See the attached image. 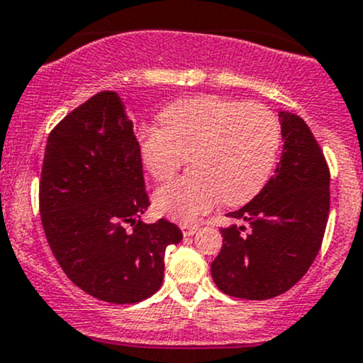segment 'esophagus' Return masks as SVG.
Wrapping results in <instances>:
<instances>
[{
	"instance_id": "obj_1",
	"label": "esophagus",
	"mask_w": 363,
	"mask_h": 363,
	"mask_svg": "<svg viewBox=\"0 0 363 363\" xmlns=\"http://www.w3.org/2000/svg\"><path fill=\"white\" fill-rule=\"evenodd\" d=\"M183 236H194V234L199 230V227L197 225H189V223H183V225H180Z\"/></svg>"
}]
</instances>
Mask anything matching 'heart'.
Listing matches in <instances>:
<instances>
[{
    "label": "heart",
    "instance_id": "heart-1",
    "mask_svg": "<svg viewBox=\"0 0 363 363\" xmlns=\"http://www.w3.org/2000/svg\"><path fill=\"white\" fill-rule=\"evenodd\" d=\"M162 127H145L140 148L145 167L166 182L190 157L194 174L160 186L154 196L159 213L194 222L220 201L230 206L257 196L274 167L281 145L276 115L259 103L216 96L189 98L160 113Z\"/></svg>",
    "mask_w": 363,
    "mask_h": 363
}]
</instances>
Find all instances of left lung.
I'll return each mask as SVG.
<instances>
[{
  "instance_id": "left-lung-1",
  "label": "left lung",
  "mask_w": 363,
  "mask_h": 363,
  "mask_svg": "<svg viewBox=\"0 0 363 363\" xmlns=\"http://www.w3.org/2000/svg\"><path fill=\"white\" fill-rule=\"evenodd\" d=\"M283 154L271 180L227 216L211 264L215 285L230 297L265 301L290 290L315 262L330 209V171L311 129L281 111Z\"/></svg>"
}]
</instances>
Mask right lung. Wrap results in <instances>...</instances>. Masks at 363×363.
Here are the masks:
<instances>
[{"label": "right lung", "instance_id": "add662e5", "mask_svg": "<svg viewBox=\"0 0 363 363\" xmlns=\"http://www.w3.org/2000/svg\"><path fill=\"white\" fill-rule=\"evenodd\" d=\"M148 206L133 121L117 92H99L48 134L40 180L45 236L78 289L111 304L160 289L166 248L183 234L169 220L141 222Z\"/></svg>", "mask_w": 363, "mask_h": 363}]
</instances>
